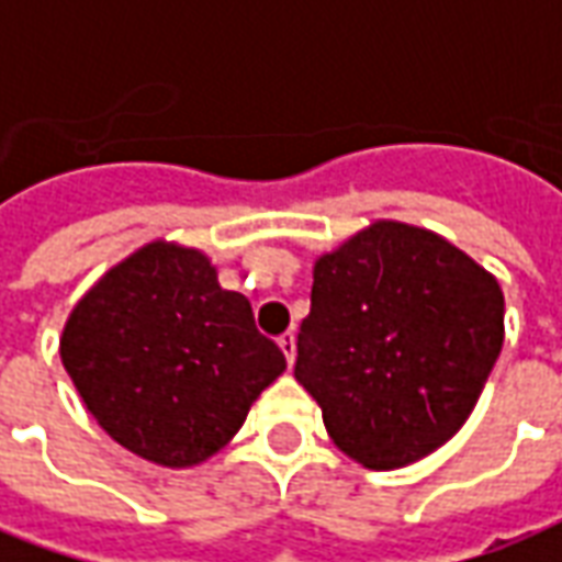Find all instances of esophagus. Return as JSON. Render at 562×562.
I'll return each mask as SVG.
<instances>
[{"instance_id":"obj_1","label":"esophagus","mask_w":562,"mask_h":562,"mask_svg":"<svg viewBox=\"0 0 562 562\" xmlns=\"http://www.w3.org/2000/svg\"><path fill=\"white\" fill-rule=\"evenodd\" d=\"M280 349L285 352V362L294 364V335L292 331H285V335L280 337Z\"/></svg>"}]
</instances>
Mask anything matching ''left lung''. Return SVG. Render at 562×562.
Returning a JSON list of instances; mask_svg holds the SVG:
<instances>
[{"instance_id": "obj_1", "label": "left lung", "mask_w": 562, "mask_h": 562, "mask_svg": "<svg viewBox=\"0 0 562 562\" xmlns=\"http://www.w3.org/2000/svg\"><path fill=\"white\" fill-rule=\"evenodd\" d=\"M502 340L496 277L431 231L374 222L316 261L294 376L331 441L390 472L457 435Z\"/></svg>"}]
</instances>
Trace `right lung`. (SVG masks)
Returning a JSON list of instances; mask_svg holds the SVG:
<instances>
[{"instance_id":"1","label":"right lung","mask_w":562,"mask_h":562,"mask_svg":"<svg viewBox=\"0 0 562 562\" xmlns=\"http://www.w3.org/2000/svg\"><path fill=\"white\" fill-rule=\"evenodd\" d=\"M60 359L117 445L170 469L218 453L285 371L282 349L255 328L252 304L218 285L210 258L164 240L78 301Z\"/></svg>"}]
</instances>
